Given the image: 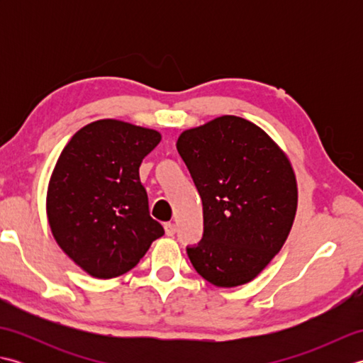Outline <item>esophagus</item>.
I'll return each mask as SVG.
<instances>
[{"mask_svg": "<svg viewBox=\"0 0 363 363\" xmlns=\"http://www.w3.org/2000/svg\"><path fill=\"white\" fill-rule=\"evenodd\" d=\"M164 229H165V234L168 237H172V235L176 234V225H174V223H165Z\"/></svg>", "mask_w": 363, "mask_h": 363, "instance_id": "34e87169", "label": "esophagus"}]
</instances>
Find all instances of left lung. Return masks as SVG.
<instances>
[{"instance_id": "left-lung-1", "label": "left lung", "mask_w": 363, "mask_h": 363, "mask_svg": "<svg viewBox=\"0 0 363 363\" xmlns=\"http://www.w3.org/2000/svg\"><path fill=\"white\" fill-rule=\"evenodd\" d=\"M203 199L204 235L189 259L217 287H238L264 272L287 240L298 207L287 154L254 123L223 115L176 142Z\"/></svg>"}]
</instances>
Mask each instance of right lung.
Masks as SVG:
<instances>
[{
	"instance_id": "obj_1",
	"label": "right lung",
	"mask_w": 363,
	"mask_h": 363,
	"mask_svg": "<svg viewBox=\"0 0 363 363\" xmlns=\"http://www.w3.org/2000/svg\"><path fill=\"white\" fill-rule=\"evenodd\" d=\"M160 140L156 129L103 118L81 128L60 152L46 217L59 248L91 277L128 273L164 235L138 176Z\"/></svg>"
}]
</instances>
